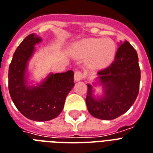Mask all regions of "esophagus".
Listing matches in <instances>:
<instances>
[{
	"label": "esophagus",
	"instance_id": "1",
	"mask_svg": "<svg viewBox=\"0 0 153 153\" xmlns=\"http://www.w3.org/2000/svg\"><path fill=\"white\" fill-rule=\"evenodd\" d=\"M82 78H83V74H82V73L81 71H76L74 73V79L75 82L81 81L82 79Z\"/></svg>",
	"mask_w": 153,
	"mask_h": 153
}]
</instances>
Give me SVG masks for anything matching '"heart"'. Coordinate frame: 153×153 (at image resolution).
Masks as SVG:
<instances>
[{
	"instance_id": "1",
	"label": "heart",
	"mask_w": 153,
	"mask_h": 153,
	"mask_svg": "<svg viewBox=\"0 0 153 153\" xmlns=\"http://www.w3.org/2000/svg\"><path fill=\"white\" fill-rule=\"evenodd\" d=\"M74 52L81 58H88L87 65L90 69L101 70L112 62L116 45L109 38H87L74 44Z\"/></svg>"
}]
</instances>
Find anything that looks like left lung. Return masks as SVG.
Returning <instances> with one entry per match:
<instances>
[{
    "label": "left lung",
    "instance_id": "1",
    "mask_svg": "<svg viewBox=\"0 0 153 153\" xmlns=\"http://www.w3.org/2000/svg\"><path fill=\"white\" fill-rule=\"evenodd\" d=\"M136 50L128 41L119 43L115 59L108 68L98 72L87 85V109L94 117L111 120L127 112L136 101L140 89V70ZM101 87V94L95 88Z\"/></svg>",
    "mask_w": 153,
    "mask_h": 153
}]
</instances>
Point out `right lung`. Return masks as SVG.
<instances>
[{
	"instance_id": "add662e5",
	"label": "right lung",
	"mask_w": 153,
	"mask_h": 153,
	"mask_svg": "<svg viewBox=\"0 0 153 153\" xmlns=\"http://www.w3.org/2000/svg\"><path fill=\"white\" fill-rule=\"evenodd\" d=\"M42 38L32 33L22 41L13 53L9 68V91L22 115L31 120L48 121L58 117L68 93L74 87V72L50 73L35 82L29 64Z\"/></svg>"
}]
</instances>
